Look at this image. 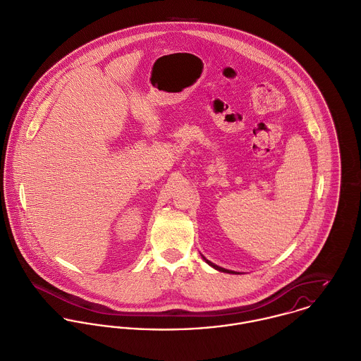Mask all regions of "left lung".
<instances>
[{"label":"left lung","instance_id":"1","mask_svg":"<svg viewBox=\"0 0 361 361\" xmlns=\"http://www.w3.org/2000/svg\"><path fill=\"white\" fill-rule=\"evenodd\" d=\"M202 257H203V259H204V260H206V263H207V264H210V266H212V267H214V269H216V270H219V271H224V273H233V274H234V273H235V274H240V271H234V270H228V269H224V267H220V266H217V264H214V263H212V262H210V260H209V259H206V257H204V256H203V255H202Z\"/></svg>","mask_w":361,"mask_h":361}]
</instances>
